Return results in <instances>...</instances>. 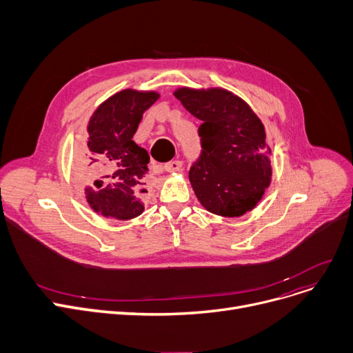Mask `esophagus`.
Instances as JSON below:
<instances>
[{
    "label": "esophagus",
    "mask_w": 353,
    "mask_h": 353,
    "mask_svg": "<svg viewBox=\"0 0 353 353\" xmlns=\"http://www.w3.org/2000/svg\"><path fill=\"white\" fill-rule=\"evenodd\" d=\"M181 161L179 160H174V161H169L164 164V170L169 172V173H174V172H179L181 169Z\"/></svg>",
    "instance_id": "34e87169"
}]
</instances>
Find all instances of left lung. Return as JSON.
I'll list each match as a JSON object with an SVG mask.
<instances>
[{"label":"left lung","mask_w":353,"mask_h":353,"mask_svg":"<svg viewBox=\"0 0 353 353\" xmlns=\"http://www.w3.org/2000/svg\"><path fill=\"white\" fill-rule=\"evenodd\" d=\"M174 96L203 121L201 154L189 172L201 206L223 217L254 209L272 180V152L261 119L225 88L181 87Z\"/></svg>","instance_id":"left-lung-1"}]
</instances>
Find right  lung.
I'll return each instance as SVG.
<instances>
[{"label":"right lung","mask_w":353,"mask_h":353,"mask_svg":"<svg viewBox=\"0 0 353 353\" xmlns=\"http://www.w3.org/2000/svg\"><path fill=\"white\" fill-rule=\"evenodd\" d=\"M159 97L156 91L121 90L101 103L88 121L90 154L83 177L90 186L84 192L90 208L104 217L130 220L144 210L140 193L145 192L150 157L133 136L143 113Z\"/></svg>","instance_id":"1"}]
</instances>
